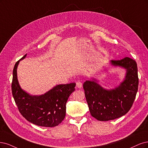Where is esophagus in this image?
<instances>
[{
  "instance_id": "obj_1",
  "label": "esophagus",
  "mask_w": 148,
  "mask_h": 148,
  "mask_svg": "<svg viewBox=\"0 0 148 148\" xmlns=\"http://www.w3.org/2000/svg\"><path fill=\"white\" fill-rule=\"evenodd\" d=\"M76 87H77V88H81L82 87V84L79 81V82H76Z\"/></svg>"
}]
</instances>
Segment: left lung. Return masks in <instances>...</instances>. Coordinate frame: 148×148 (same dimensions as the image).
<instances>
[{"mask_svg":"<svg viewBox=\"0 0 148 148\" xmlns=\"http://www.w3.org/2000/svg\"><path fill=\"white\" fill-rule=\"evenodd\" d=\"M110 64L125 69L122 82L112 89H106L96 79L86 80L83 88L92 116L100 121H108L121 117L130 109L135 99L138 87L137 64L125 57L121 60H111Z\"/></svg>","mask_w":148,"mask_h":148,"instance_id":"1","label":"left lung"}]
</instances>
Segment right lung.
I'll return each instance as SVG.
<instances>
[{
    "mask_svg": "<svg viewBox=\"0 0 148 148\" xmlns=\"http://www.w3.org/2000/svg\"><path fill=\"white\" fill-rule=\"evenodd\" d=\"M18 61L13 71L12 91L15 103L21 115L34 124L46 127L58 125L66 116V104L75 90V84L57 85L49 91L40 95H32L23 90L17 77Z\"/></svg>",
    "mask_w": 148,
    "mask_h": 148,
    "instance_id": "1",
    "label": "right lung"
}]
</instances>
